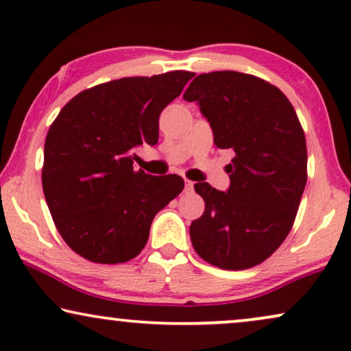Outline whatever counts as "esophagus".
<instances>
[{"mask_svg":"<svg viewBox=\"0 0 351 351\" xmlns=\"http://www.w3.org/2000/svg\"><path fill=\"white\" fill-rule=\"evenodd\" d=\"M185 190L186 191H193V182L189 180V179H185Z\"/></svg>","mask_w":351,"mask_h":351,"instance_id":"1","label":"esophagus"}]
</instances>
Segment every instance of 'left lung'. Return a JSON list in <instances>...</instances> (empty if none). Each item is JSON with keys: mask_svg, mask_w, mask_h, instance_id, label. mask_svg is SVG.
Segmentation results:
<instances>
[{"mask_svg": "<svg viewBox=\"0 0 351 351\" xmlns=\"http://www.w3.org/2000/svg\"><path fill=\"white\" fill-rule=\"evenodd\" d=\"M208 118L217 148L233 152L230 189L195 184L204 213L190 225L196 254L223 270L267 261L294 225L306 184V142L289 99L239 71L198 75L185 90Z\"/></svg>", "mask_w": 351, "mask_h": 351, "instance_id": "8db88e82", "label": "left lung"}]
</instances>
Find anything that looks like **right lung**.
<instances>
[{
  "label": "right lung",
  "mask_w": 351,
  "mask_h": 351,
  "mask_svg": "<svg viewBox=\"0 0 351 351\" xmlns=\"http://www.w3.org/2000/svg\"><path fill=\"white\" fill-rule=\"evenodd\" d=\"M191 71L131 76L76 94L47 131L43 191L57 230L78 256L123 263L145 247L153 219L184 190L180 176L134 171V148L156 145L158 119Z\"/></svg>",
  "instance_id": "right-lung-1"
}]
</instances>
